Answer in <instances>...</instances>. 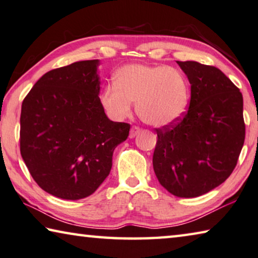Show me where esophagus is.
Returning a JSON list of instances; mask_svg holds the SVG:
<instances>
[{
    "mask_svg": "<svg viewBox=\"0 0 258 258\" xmlns=\"http://www.w3.org/2000/svg\"><path fill=\"white\" fill-rule=\"evenodd\" d=\"M139 133H141V129H139L138 126H133V128L130 129L129 137H130V138H134V137H136Z\"/></svg>",
    "mask_w": 258,
    "mask_h": 258,
    "instance_id": "obj_1",
    "label": "esophagus"
}]
</instances>
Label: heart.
<instances>
[{
	"instance_id": "1",
	"label": "heart",
	"mask_w": 258,
	"mask_h": 258,
	"mask_svg": "<svg viewBox=\"0 0 258 258\" xmlns=\"http://www.w3.org/2000/svg\"><path fill=\"white\" fill-rule=\"evenodd\" d=\"M188 100L189 86L183 72L162 65L122 67L116 83L105 87L100 95V103L112 119H125L136 103L139 117L158 128L178 121L186 112Z\"/></svg>"
}]
</instances>
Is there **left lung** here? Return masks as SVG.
<instances>
[{
    "label": "left lung",
    "instance_id": "1",
    "mask_svg": "<svg viewBox=\"0 0 258 258\" xmlns=\"http://www.w3.org/2000/svg\"><path fill=\"white\" fill-rule=\"evenodd\" d=\"M191 84L188 111L157 129L153 168L159 183L179 198L208 193L229 178L244 142L242 94L214 66L177 61Z\"/></svg>",
    "mask_w": 258,
    "mask_h": 258
}]
</instances>
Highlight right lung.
<instances>
[{
	"label": "right lung",
	"mask_w": 258,
	"mask_h": 258,
	"mask_svg": "<svg viewBox=\"0 0 258 258\" xmlns=\"http://www.w3.org/2000/svg\"><path fill=\"white\" fill-rule=\"evenodd\" d=\"M98 59L45 73L25 97L20 153L37 185L65 200L91 196L109 175L130 124L111 121L99 99Z\"/></svg>",
	"instance_id": "1"
}]
</instances>
